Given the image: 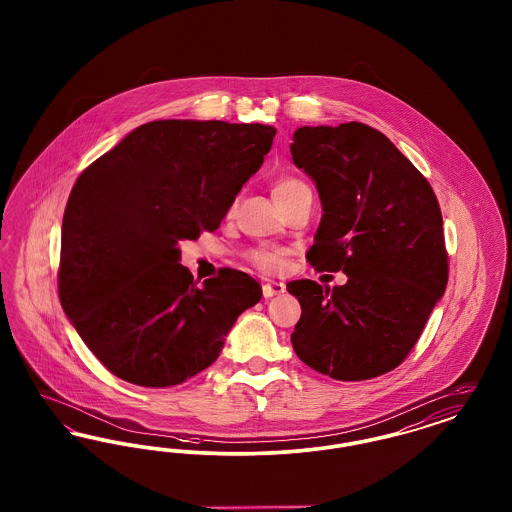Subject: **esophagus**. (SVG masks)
Returning a JSON list of instances; mask_svg holds the SVG:
<instances>
[{
    "instance_id": "34e87169",
    "label": "esophagus",
    "mask_w": 512,
    "mask_h": 512,
    "mask_svg": "<svg viewBox=\"0 0 512 512\" xmlns=\"http://www.w3.org/2000/svg\"><path fill=\"white\" fill-rule=\"evenodd\" d=\"M286 292V286L282 282H267L263 286V295L265 297H274V295H280V293Z\"/></svg>"
}]
</instances>
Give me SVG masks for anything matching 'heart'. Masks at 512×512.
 I'll use <instances>...</instances> for the list:
<instances>
[{
	"instance_id": "obj_1",
	"label": "heart",
	"mask_w": 512,
	"mask_h": 512,
	"mask_svg": "<svg viewBox=\"0 0 512 512\" xmlns=\"http://www.w3.org/2000/svg\"><path fill=\"white\" fill-rule=\"evenodd\" d=\"M307 188L301 180L297 178H282L278 180L274 186H272V197L276 203L288 199L290 195L299 192ZM247 259L261 270L265 272H274L278 268H282L284 265V259H286V251L280 249V247H259V249H253L247 253Z\"/></svg>"
}]
</instances>
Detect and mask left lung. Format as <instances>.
<instances>
[{
	"mask_svg": "<svg viewBox=\"0 0 512 512\" xmlns=\"http://www.w3.org/2000/svg\"><path fill=\"white\" fill-rule=\"evenodd\" d=\"M293 163L315 182L322 217L307 259L347 274L330 290L293 280L297 357L334 380L386 374L411 353L447 286L438 199L390 140L363 122L301 126Z\"/></svg>",
	"mask_w": 512,
	"mask_h": 512,
	"instance_id": "1",
	"label": "left lung"
}]
</instances>
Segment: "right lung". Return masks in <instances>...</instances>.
<instances>
[{
	"label": "right lung",
	"mask_w": 512,
	"mask_h": 512,
	"mask_svg": "<svg viewBox=\"0 0 512 512\" xmlns=\"http://www.w3.org/2000/svg\"><path fill=\"white\" fill-rule=\"evenodd\" d=\"M276 128L146 122L82 172L61 228L59 299L115 376L169 388L213 365L234 322L261 301L249 274L197 286L178 242L217 230L261 169Z\"/></svg>",
	"instance_id": "right-lung-1"
}]
</instances>
